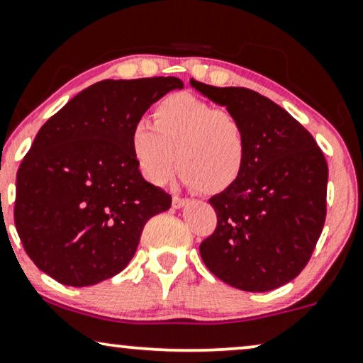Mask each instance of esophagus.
<instances>
[{
  "mask_svg": "<svg viewBox=\"0 0 363 363\" xmlns=\"http://www.w3.org/2000/svg\"><path fill=\"white\" fill-rule=\"evenodd\" d=\"M187 203H189V199H186V197H181V196H174L172 197V208H176V209L184 208Z\"/></svg>",
  "mask_w": 363,
  "mask_h": 363,
  "instance_id": "34e87169",
  "label": "esophagus"
}]
</instances>
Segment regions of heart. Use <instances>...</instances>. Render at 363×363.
<instances>
[{
    "instance_id": "b5f03b06",
    "label": "heart",
    "mask_w": 363,
    "mask_h": 363,
    "mask_svg": "<svg viewBox=\"0 0 363 363\" xmlns=\"http://www.w3.org/2000/svg\"><path fill=\"white\" fill-rule=\"evenodd\" d=\"M154 123L137 121L130 149L152 184L167 182L177 167L181 181L206 194H219L240 181L247 159V134L240 117L189 94L155 104Z\"/></svg>"
}]
</instances>
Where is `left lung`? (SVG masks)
<instances>
[{"label": "left lung", "instance_id": "obj_1", "mask_svg": "<svg viewBox=\"0 0 363 363\" xmlns=\"http://www.w3.org/2000/svg\"><path fill=\"white\" fill-rule=\"evenodd\" d=\"M197 91L240 117L247 159L240 181L209 199L218 216L199 253L214 277L242 291H269L296 278L327 216L328 166L313 135L286 110L245 86Z\"/></svg>", "mask_w": 363, "mask_h": 363}]
</instances>
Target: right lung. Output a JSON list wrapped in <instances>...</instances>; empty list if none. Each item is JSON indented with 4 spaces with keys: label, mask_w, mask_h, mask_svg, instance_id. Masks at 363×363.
<instances>
[{
    "label": "right lung",
    "mask_w": 363,
    "mask_h": 363,
    "mask_svg": "<svg viewBox=\"0 0 363 363\" xmlns=\"http://www.w3.org/2000/svg\"><path fill=\"white\" fill-rule=\"evenodd\" d=\"M176 77L102 80L75 95L36 134L16 174L15 226L26 255L68 286L121 273L150 218L172 197L142 177L130 130Z\"/></svg>",
    "instance_id": "obj_1"
}]
</instances>
